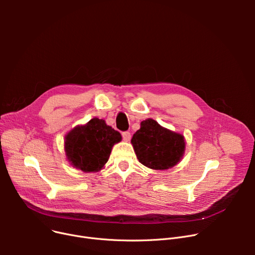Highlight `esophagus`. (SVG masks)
I'll return each instance as SVG.
<instances>
[{
    "instance_id": "obj_1",
    "label": "esophagus",
    "mask_w": 255,
    "mask_h": 255,
    "mask_svg": "<svg viewBox=\"0 0 255 255\" xmlns=\"http://www.w3.org/2000/svg\"><path fill=\"white\" fill-rule=\"evenodd\" d=\"M122 137L125 141H129L130 138H131V134L129 131H125V132H122Z\"/></svg>"
}]
</instances>
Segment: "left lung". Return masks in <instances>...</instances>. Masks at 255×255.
Wrapping results in <instances>:
<instances>
[{
	"instance_id": "obj_1",
	"label": "left lung",
	"mask_w": 255,
	"mask_h": 255,
	"mask_svg": "<svg viewBox=\"0 0 255 255\" xmlns=\"http://www.w3.org/2000/svg\"><path fill=\"white\" fill-rule=\"evenodd\" d=\"M131 143L138 161L152 169L175 166L185 150L184 136L160 126L152 119L140 123V129L132 136Z\"/></svg>"
}]
</instances>
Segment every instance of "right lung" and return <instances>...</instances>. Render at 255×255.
<instances>
[{
	"mask_svg": "<svg viewBox=\"0 0 255 255\" xmlns=\"http://www.w3.org/2000/svg\"><path fill=\"white\" fill-rule=\"evenodd\" d=\"M120 132L94 118L84 126L72 129L65 137L67 159L83 171H98L109 161L115 143L121 141Z\"/></svg>",
	"mask_w": 255,
	"mask_h": 255,
	"instance_id": "1",
	"label": "right lung"
}]
</instances>
